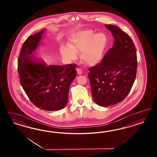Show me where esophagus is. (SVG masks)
<instances>
[{"mask_svg":"<svg viewBox=\"0 0 157 157\" xmlns=\"http://www.w3.org/2000/svg\"><path fill=\"white\" fill-rule=\"evenodd\" d=\"M76 71H77L78 75H82V73H83V71H82V70H81V68H77Z\"/></svg>","mask_w":157,"mask_h":157,"instance_id":"1","label":"esophagus"}]
</instances>
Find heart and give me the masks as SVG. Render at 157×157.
<instances>
[{
  "instance_id": "obj_1",
  "label": "heart",
  "mask_w": 157,
  "mask_h": 157,
  "mask_svg": "<svg viewBox=\"0 0 157 157\" xmlns=\"http://www.w3.org/2000/svg\"><path fill=\"white\" fill-rule=\"evenodd\" d=\"M106 43L104 34H95L92 30L86 29L76 33L70 46L62 47L60 53L68 60L76 59L77 53H82V60L88 66H94L102 59Z\"/></svg>"
}]
</instances>
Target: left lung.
Returning <instances> with one entry per match:
<instances>
[{"mask_svg":"<svg viewBox=\"0 0 157 157\" xmlns=\"http://www.w3.org/2000/svg\"><path fill=\"white\" fill-rule=\"evenodd\" d=\"M114 37L112 48L101 62L89 69L88 77L95 103L106 107L118 104L128 94L136 78L137 55L134 44L117 26L105 25Z\"/></svg>","mask_w":157,"mask_h":157,"instance_id":"left-lung-1","label":"left lung"}]
</instances>
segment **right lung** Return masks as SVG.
I'll return each mask as SVG.
<instances>
[{
	"mask_svg": "<svg viewBox=\"0 0 157 157\" xmlns=\"http://www.w3.org/2000/svg\"><path fill=\"white\" fill-rule=\"evenodd\" d=\"M45 31L43 29L25 40L18 59V71L21 86L34 104L41 109L55 111L66 106L70 87L76 78V66H48L34 57L33 53Z\"/></svg>",
	"mask_w": 157,
	"mask_h": 157,
	"instance_id": "add662e5",
	"label": "right lung"
}]
</instances>
